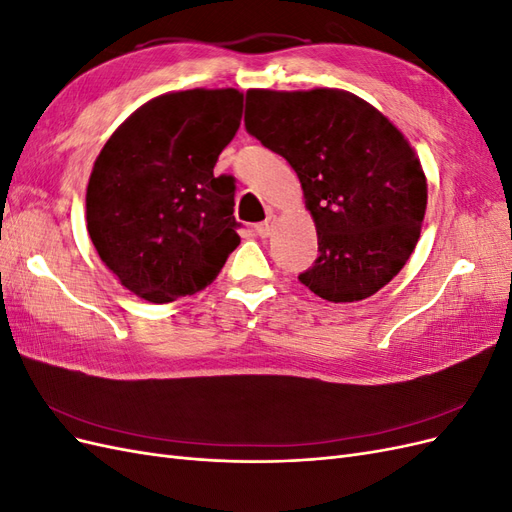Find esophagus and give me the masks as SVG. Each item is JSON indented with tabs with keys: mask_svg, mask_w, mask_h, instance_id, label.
Listing matches in <instances>:
<instances>
[{
	"mask_svg": "<svg viewBox=\"0 0 512 512\" xmlns=\"http://www.w3.org/2000/svg\"><path fill=\"white\" fill-rule=\"evenodd\" d=\"M273 228H275V215L271 213V215H267V220L265 222H260V224H256V232L260 237H269L271 232H273Z\"/></svg>",
	"mask_w": 512,
	"mask_h": 512,
	"instance_id": "34e87169",
	"label": "esophagus"
}]
</instances>
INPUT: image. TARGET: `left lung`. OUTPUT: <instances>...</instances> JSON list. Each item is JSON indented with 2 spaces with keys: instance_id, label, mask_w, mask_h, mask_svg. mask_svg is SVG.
Returning a JSON list of instances; mask_svg holds the SVG:
<instances>
[{
  "instance_id": "obj_1",
  "label": "left lung",
  "mask_w": 512,
  "mask_h": 512,
  "mask_svg": "<svg viewBox=\"0 0 512 512\" xmlns=\"http://www.w3.org/2000/svg\"><path fill=\"white\" fill-rule=\"evenodd\" d=\"M245 128L301 181L320 252L303 286L354 303L404 269L421 237L427 179L389 117L344 89H250Z\"/></svg>"
}]
</instances>
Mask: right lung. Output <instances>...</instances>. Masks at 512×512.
Instances as JSON below:
<instances>
[{
	"instance_id": "1",
	"label": "right lung",
	"mask_w": 512,
	"mask_h": 512,
	"mask_svg": "<svg viewBox=\"0 0 512 512\" xmlns=\"http://www.w3.org/2000/svg\"><path fill=\"white\" fill-rule=\"evenodd\" d=\"M239 89L168 91L111 134L87 183V230L136 297L170 303L209 286L241 243L235 183L213 166L241 123Z\"/></svg>"
}]
</instances>
